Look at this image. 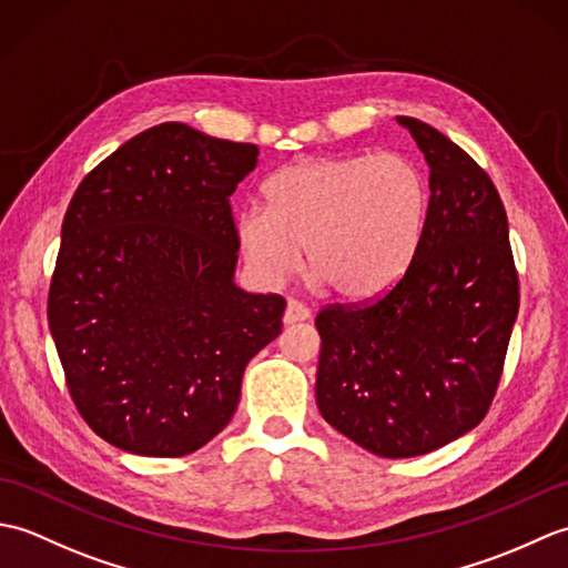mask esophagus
<instances>
[{
  "instance_id": "esophagus-1",
  "label": "esophagus",
  "mask_w": 568,
  "mask_h": 568,
  "mask_svg": "<svg viewBox=\"0 0 568 568\" xmlns=\"http://www.w3.org/2000/svg\"><path fill=\"white\" fill-rule=\"evenodd\" d=\"M305 320H310V310L303 303H297V300H287L283 324H295V322H305Z\"/></svg>"
}]
</instances>
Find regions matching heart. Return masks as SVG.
I'll return each mask as SVG.
<instances>
[{"instance_id":"heart-1","label":"heart","mask_w":568,"mask_h":568,"mask_svg":"<svg viewBox=\"0 0 568 568\" xmlns=\"http://www.w3.org/2000/svg\"><path fill=\"white\" fill-rule=\"evenodd\" d=\"M265 207L239 214L244 256L263 283L300 263L344 300H368L405 273L427 220V183L400 153L310 159L277 171Z\"/></svg>"}]
</instances>
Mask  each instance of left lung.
<instances>
[{"instance_id": "8db88e82", "label": "left lung", "mask_w": 568, "mask_h": 568, "mask_svg": "<svg viewBox=\"0 0 568 568\" xmlns=\"http://www.w3.org/2000/svg\"><path fill=\"white\" fill-rule=\"evenodd\" d=\"M429 165L413 261L366 305H329L317 407L344 437L385 458L429 454L486 417L520 307L508 214L488 173L442 131L397 116Z\"/></svg>"}]
</instances>
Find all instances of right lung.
Listing matches in <instances>:
<instances>
[{
	"label": "right lung",
	"instance_id": "1",
	"mask_svg": "<svg viewBox=\"0 0 568 568\" xmlns=\"http://www.w3.org/2000/svg\"><path fill=\"white\" fill-rule=\"evenodd\" d=\"M256 163L253 143L165 122L70 200L48 327L78 413L116 449L197 452L232 419L248 361L281 334L285 300L234 283L229 197Z\"/></svg>",
	"mask_w": 568,
	"mask_h": 568
}]
</instances>
